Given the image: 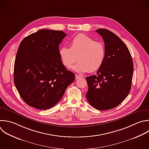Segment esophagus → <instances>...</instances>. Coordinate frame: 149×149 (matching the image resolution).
Listing matches in <instances>:
<instances>
[{
	"label": "esophagus",
	"mask_w": 149,
	"mask_h": 149,
	"mask_svg": "<svg viewBox=\"0 0 149 149\" xmlns=\"http://www.w3.org/2000/svg\"><path fill=\"white\" fill-rule=\"evenodd\" d=\"M81 76H79V75H77V74L75 75V79H79V78H81Z\"/></svg>",
	"instance_id": "1"
}]
</instances>
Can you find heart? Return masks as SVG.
I'll return each mask as SVG.
<instances>
[{
    "label": "heart",
    "instance_id": "obj_1",
    "mask_svg": "<svg viewBox=\"0 0 149 149\" xmlns=\"http://www.w3.org/2000/svg\"><path fill=\"white\" fill-rule=\"evenodd\" d=\"M59 53L65 68L70 69L77 58L79 62L73 67L74 70L80 73H93L102 67L105 59L106 49L102 42L95 41L86 35L79 34L70 42V48L63 47Z\"/></svg>",
    "mask_w": 149,
    "mask_h": 149
}]
</instances>
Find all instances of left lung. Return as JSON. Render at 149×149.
<instances>
[{"label":"left lung","mask_w":149,"mask_h":149,"mask_svg":"<svg viewBox=\"0 0 149 149\" xmlns=\"http://www.w3.org/2000/svg\"><path fill=\"white\" fill-rule=\"evenodd\" d=\"M96 32L103 38L106 56L97 74L86 77V98L94 108L106 111L117 107L128 95L133 62L127 47L116 34L103 29Z\"/></svg>","instance_id":"8db88e82"}]
</instances>
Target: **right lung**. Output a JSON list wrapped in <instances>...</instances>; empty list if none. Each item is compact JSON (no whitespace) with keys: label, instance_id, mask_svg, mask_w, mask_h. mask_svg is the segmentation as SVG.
<instances>
[{"label":"right lung","instance_id":"obj_1","mask_svg":"<svg viewBox=\"0 0 149 149\" xmlns=\"http://www.w3.org/2000/svg\"><path fill=\"white\" fill-rule=\"evenodd\" d=\"M66 35L62 31L43 29L21 42L15 62L14 83L29 106L51 108L74 80V73L63 66L59 53V45Z\"/></svg>","mask_w":149,"mask_h":149}]
</instances>
